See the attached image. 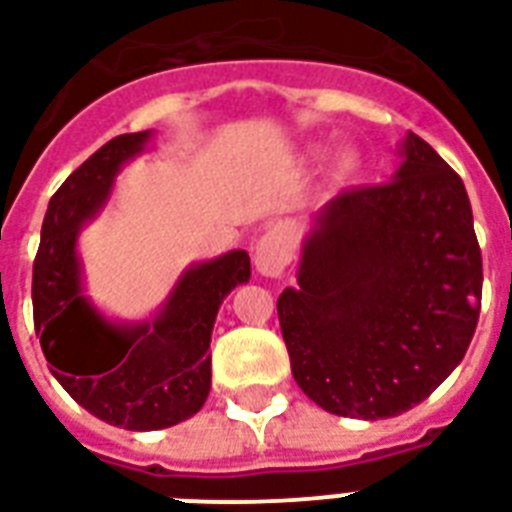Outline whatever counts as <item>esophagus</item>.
Here are the masks:
<instances>
[{"label": "esophagus", "instance_id": "1", "mask_svg": "<svg viewBox=\"0 0 512 512\" xmlns=\"http://www.w3.org/2000/svg\"><path fill=\"white\" fill-rule=\"evenodd\" d=\"M293 256V232L288 227L269 229L267 235L256 243V267L261 275L277 277L283 275L285 264Z\"/></svg>", "mask_w": 512, "mask_h": 512}]
</instances>
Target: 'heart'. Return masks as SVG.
I'll list each match as a JSON object with an SVG mask.
<instances>
[{
	"label": "heart",
	"mask_w": 512,
	"mask_h": 512,
	"mask_svg": "<svg viewBox=\"0 0 512 512\" xmlns=\"http://www.w3.org/2000/svg\"><path fill=\"white\" fill-rule=\"evenodd\" d=\"M352 170H355V160H352V157H342V160H339V165H336V176L347 178Z\"/></svg>",
	"instance_id": "b5f03b06"
}]
</instances>
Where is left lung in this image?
Segmentation results:
<instances>
[{
    "label": "left lung",
    "instance_id": "obj_1",
    "mask_svg": "<svg viewBox=\"0 0 512 512\" xmlns=\"http://www.w3.org/2000/svg\"><path fill=\"white\" fill-rule=\"evenodd\" d=\"M382 186L328 200L277 299L293 379L328 414L398 417L462 363L483 267L465 184L414 133Z\"/></svg>",
    "mask_w": 512,
    "mask_h": 512
}]
</instances>
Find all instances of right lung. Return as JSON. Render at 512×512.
<instances>
[{"label": "right lung", "mask_w": 512, "mask_h": 512, "mask_svg": "<svg viewBox=\"0 0 512 512\" xmlns=\"http://www.w3.org/2000/svg\"><path fill=\"white\" fill-rule=\"evenodd\" d=\"M152 130L112 138L61 184L42 221L31 301L34 328L61 387L109 425L146 433L194 417L211 392V334L221 301L251 280L245 251L184 269L160 312L114 323L85 296L79 232L104 211L122 165Z\"/></svg>", "instance_id": "1"}]
</instances>
